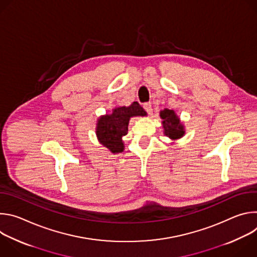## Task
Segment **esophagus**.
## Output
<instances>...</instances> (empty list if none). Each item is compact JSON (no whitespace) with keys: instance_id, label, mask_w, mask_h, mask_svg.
Returning a JSON list of instances; mask_svg holds the SVG:
<instances>
[{"instance_id":"esophagus-1","label":"esophagus","mask_w":257,"mask_h":257,"mask_svg":"<svg viewBox=\"0 0 257 257\" xmlns=\"http://www.w3.org/2000/svg\"><path fill=\"white\" fill-rule=\"evenodd\" d=\"M143 107L146 112H148L149 115H151L153 113V107H152V103L151 102H145L143 104Z\"/></svg>"}]
</instances>
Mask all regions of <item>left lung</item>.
Returning <instances> with one entry per match:
<instances>
[{"mask_svg": "<svg viewBox=\"0 0 257 257\" xmlns=\"http://www.w3.org/2000/svg\"><path fill=\"white\" fill-rule=\"evenodd\" d=\"M160 117L163 120L162 125L164 134L172 140H177L185 135V126L180 120V117L175 113L174 109L164 108L160 112Z\"/></svg>", "mask_w": 257, "mask_h": 257, "instance_id": "8db88e82", "label": "left lung"}]
</instances>
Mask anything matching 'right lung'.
<instances>
[{
    "label": "right lung",
    "mask_w": 257,
    "mask_h": 257,
    "mask_svg": "<svg viewBox=\"0 0 257 257\" xmlns=\"http://www.w3.org/2000/svg\"><path fill=\"white\" fill-rule=\"evenodd\" d=\"M145 116L148 114L137 101L128 106L114 107L112 113L100 116L96 121L95 135L98 142L114 155L122 153L125 150L123 136L128 132L130 119Z\"/></svg>",
    "instance_id": "1"
}]
</instances>
